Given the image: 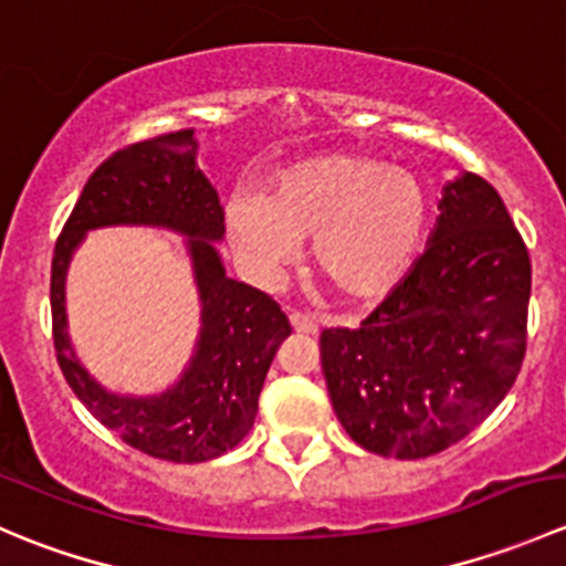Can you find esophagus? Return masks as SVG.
Instances as JSON below:
<instances>
[{
  "instance_id": "obj_1",
  "label": "esophagus",
  "mask_w": 566,
  "mask_h": 566,
  "mask_svg": "<svg viewBox=\"0 0 566 566\" xmlns=\"http://www.w3.org/2000/svg\"><path fill=\"white\" fill-rule=\"evenodd\" d=\"M290 325H293L298 334H310V336H315L319 331L317 319L312 315H304V312H293V315H290Z\"/></svg>"
}]
</instances>
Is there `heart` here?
Segmentation results:
<instances>
[{"label": "heart", "instance_id": "1", "mask_svg": "<svg viewBox=\"0 0 566 566\" xmlns=\"http://www.w3.org/2000/svg\"><path fill=\"white\" fill-rule=\"evenodd\" d=\"M430 197L416 175L356 153L310 158L268 197L232 193L224 230L243 268L271 282L310 243V273L339 304L364 306L399 287L419 256Z\"/></svg>", "mask_w": 566, "mask_h": 566}]
</instances>
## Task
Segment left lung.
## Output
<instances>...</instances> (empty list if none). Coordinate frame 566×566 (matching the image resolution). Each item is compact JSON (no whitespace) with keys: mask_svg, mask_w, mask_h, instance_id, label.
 I'll return each mask as SVG.
<instances>
[{"mask_svg":"<svg viewBox=\"0 0 566 566\" xmlns=\"http://www.w3.org/2000/svg\"><path fill=\"white\" fill-rule=\"evenodd\" d=\"M424 254L358 328H328L331 405L367 452L419 460L482 424L526 356L531 260L479 175L447 180Z\"/></svg>","mask_w":566,"mask_h":566,"instance_id":"8db88e82","label":"left lung"}]
</instances>
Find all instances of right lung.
Segmentation results:
<instances>
[{
  "label": "right lung",
  "instance_id": "add662e5",
  "mask_svg": "<svg viewBox=\"0 0 566 566\" xmlns=\"http://www.w3.org/2000/svg\"><path fill=\"white\" fill-rule=\"evenodd\" d=\"M153 226L187 238L200 295V336L187 369L158 395H119L77 361L66 334L64 279L87 231ZM219 193L197 167L193 130L156 136L106 158L84 186L51 260V323L56 361L90 413L150 458L205 462L249 436L256 399L290 323L276 301L227 276Z\"/></svg>",
  "mask_w": 566,
  "mask_h": 566
}]
</instances>
